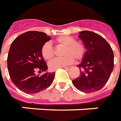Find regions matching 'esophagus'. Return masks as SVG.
Segmentation results:
<instances>
[{
    "label": "esophagus",
    "instance_id": "34e87169",
    "mask_svg": "<svg viewBox=\"0 0 121 121\" xmlns=\"http://www.w3.org/2000/svg\"><path fill=\"white\" fill-rule=\"evenodd\" d=\"M64 69H66V70H69V69H72V67H71V66H68V67H65Z\"/></svg>",
    "mask_w": 121,
    "mask_h": 121
}]
</instances>
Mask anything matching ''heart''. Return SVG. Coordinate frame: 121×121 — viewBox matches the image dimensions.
I'll list each match as a JSON object with an SVG mask.
<instances>
[{
    "instance_id": "obj_1",
    "label": "heart",
    "mask_w": 121,
    "mask_h": 121,
    "mask_svg": "<svg viewBox=\"0 0 121 121\" xmlns=\"http://www.w3.org/2000/svg\"><path fill=\"white\" fill-rule=\"evenodd\" d=\"M57 46L64 47L61 56L64 57L55 58L49 61L48 66L50 69L55 70L70 64L74 61V58L79 60L83 58L86 53L84 45L80 41H75V39L71 36L61 35L53 41ZM41 56L45 60H49L54 56V51L52 45L45 43L41 49Z\"/></svg>"
}]
</instances>
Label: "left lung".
Here are the masks:
<instances>
[{"label":"left lung","mask_w":121,"mask_h":121,"mask_svg":"<svg viewBox=\"0 0 121 121\" xmlns=\"http://www.w3.org/2000/svg\"><path fill=\"white\" fill-rule=\"evenodd\" d=\"M78 37L86 48L80 68V76L72 80L78 90L90 93L102 88L108 80L114 68V54L102 36L89 31L79 32Z\"/></svg>","instance_id":"8db88e82"}]
</instances>
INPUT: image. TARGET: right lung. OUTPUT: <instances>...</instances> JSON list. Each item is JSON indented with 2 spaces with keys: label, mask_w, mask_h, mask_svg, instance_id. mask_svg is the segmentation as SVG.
I'll use <instances>...</instances> for the list:
<instances>
[{
  "label": "right lung",
  "mask_w": 121,
  "mask_h": 121,
  "mask_svg": "<svg viewBox=\"0 0 121 121\" xmlns=\"http://www.w3.org/2000/svg\"><path fill=\"white\" fill-rule=\"evenodd\" d=\"M51 39L45 33L27 31L18 36L11 45L7 66L11 81L27 94H35L52 84L55 73L47 72L48 65L41 56L44 43ZM36 69L46 73L36 76Z\"/></svg>",
  "instance_id": "1"
}]
</instances>
